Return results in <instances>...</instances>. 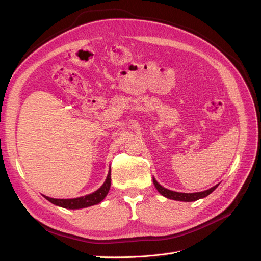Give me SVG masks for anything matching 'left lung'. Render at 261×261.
<instances>
[{
    "label": "left lung",
    "mask_w": 261,
    "mask_h": 261,
    "mask_svg": "<svg viewBox=\"0 0 261 261\" xmlns=\"http://www.w3.org/2000/svg\"><path fill=\"white\" fill-rule=\"evenodd\" d=\"M153 184L156 188V191L159 192L162 196L167 197L169 199H173V200H179V201H195V200H198L200 198H204V197L208 196L209 194H211L215 189L218 187V185L213 186L207 191L204 192H200V193H192V194H187V193H177V192H173L170 191V189H167L162 187L158 181L153 178Z\"/></svg>",
    "instance_id": "obj_1"
}]
</instances>
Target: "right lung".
I'll return each mask as SVG.
<instances>
[{
    "label": "right lung",
    "mask_w": 261,
    "mask_h": 261,
    "mask_svg": "<svg viewBox=\"0 0 261 261\" xmlns=\"http://www.w3.org/2000/svg\"><path fill=\"white\" fill-rule=\"evenodd\" d=\"M110 186H111V170L109 171V174L107 176V179L103 183V185H102L98 191H96L90 195L78 197V198H73V199H55V198H50V197H46V196H44V198L48 199L53 204H57V206H60L63 208L82 209V208L93 206V204H97L103 200L109 193Z\"/></svg>",
    "instance_id": "right-lung-1"
}]
</instances>
